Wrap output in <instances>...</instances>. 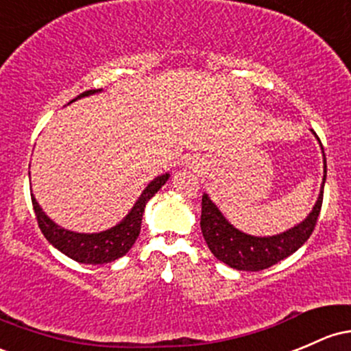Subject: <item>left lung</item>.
<instances>
[{"label": "left lung", "instance_id": "1", "mask_svg": "<svg viewBox=\"0 0 351 351\" xmlns=\"http://www.w3.org/2000/svg\"><path fill=\"white\" fill-rule=\"evenodd\" d=\"M315 134V132H313ZM316 135V134H315ZM318 137V135H316ZM319 141V138H318ZM322 144V142H319ZM323 149V145H322ZM325 157V152H323ZM326 180V157H325V176H323V186ZM323 204V187L315 207L301 224L295 226L289 231L281 232L278 236L256 237L244 234L232 228L224 216L219 213L214 202L202 195L201 209V231L204 236L207 247L224 265L234 267L239 271H261L271 267L276 263L288 258L289 254L300 250L308 237L315 231L316 221H318L319 210Z\"/></svg>", "mask_w": 351, "mask_h": 351}]
</instances>
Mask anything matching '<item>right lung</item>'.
Masks as SVG:
<instances>
[{"label": "right lung", "instance_id": "right-lung-1", "mask_svg": "<svg viewBox=\"0 0 351 351\" xmlns=\"http://www.w3.org/2000/svg\"><path fill=\"white\" fill-rule=\"evenodd\" d=\"M100 92V90H86V92L80 93V97L92 95V93ZM73 99V100H77ZM169 179V174L159 176L145 187L138 201L132 207V210L127 214V217L115 228L107 229V231L95 232V234H82V232H71L66 229L56 226L47 214L41 210L38 202L32 195L33 209H35L36 221H38V228L47 237L48 243L55 246L56 250L62 251L63 254L69 258L75 259L77 263H85V265H104V263L115 261V259L122 258L134 243L137 241L138 234H141V224L142 216H144V207L150 197H154L157 191L160 189Z\"/></svg>", "mask_w": 351, "mask_h": 351}]
</instances>
